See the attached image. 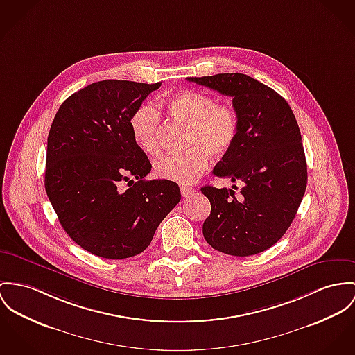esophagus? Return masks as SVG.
I'll use <instances>...</instances> for the list:
<instances>
[{"mask_svg":"<svg viewBox=\"0 0 355 355\" xmlns=\"http://www.w3.org/2000/svg\"><path fill=\"white\" fill-rule=\"evenodd\" d=\"M193 191H194V189H193L191 187H187V185L181 187V194H182V197H189Z\"/></svg>","mask_w":355,"mask_h":355,"instance_id":"obj_1","label":"esophagus"}]
</instances>
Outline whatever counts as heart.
Wrapping results in <instances>:
<instances>
[{"label": "heart", "instance_id": "obj_1", "mask_svg": "<svg viewBox=\"0 0 355 355\" xmlns=\"http://www.w3.org/2000/svg\"><path fill=\"white\" fill-rule=\"evenodd\" d=\"M166 110L180 123L189 128L187 137L188 151L159 158L155 173L167 181L191 184L207 168L209 157L220 158L234 146L239 121L235 110L201 92H184L166 101ZM161 113L154 105L139 107L131 117V131L137 146L147 154L159 150L158 131Z\"/></svg>", "mask_w": 355, "mask_h": 355}]
</instances>
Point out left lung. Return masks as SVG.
<instances>
[{"label":"left lung","instance_id":"left-lung-1","mask_svg":"<svg viewBox=\"0 0 355 355\" xmlns=\"http://www.w3.org/2000/svg\"><path fill=\"white\" fill-rule=\"evenodd\" d=\"M188 81L232 97L239 121L236 140L214 174L239 181L243 188L238 193L209 185L201 188L211 202V215L202 224L204 238L228 255L262 252L291 227L306 189V162L296 117L272 87L245 74Z\"/></svg>","mask_w":355,"mask_h":355}]
</instances>
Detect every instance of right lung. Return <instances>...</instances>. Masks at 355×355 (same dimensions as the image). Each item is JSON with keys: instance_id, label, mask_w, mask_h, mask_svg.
<instances>
[{"instance_id": "add662e5", "label": "right lung", "mask_w": 355, "mask_h": 355, "mask_svg": "<svg viewBox=\"0 0 355 355\" xmlns=\"http://www.w3.org/2000/svg\"><path fill=\"white\" fill-rule=\"evenodd\" d=\"M158 83L105 80L59 107L47 139L44 187L59 223L83 250L107 259L144 251L180 202L167 180L147 181L151 164L132 137L131 117ZM130 175L125 192L116 185Z\"/></svg>"}]
</instances>
